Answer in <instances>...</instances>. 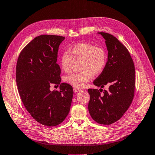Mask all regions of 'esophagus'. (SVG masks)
I'll use <instances>...</instances> for the list:
<instances>
[{
	"label": "esophagus",
	"instance_id": "obj_1",
	"mask_svg": "<svg viewBox=\"0 0 155 155\" xmlns=\"http://www.w3.org/2000/svg\"><path fill=\"white\" fill-rule=\"evenodd\" d=\"M73 90H74V93H78V92L80 91L81 90V89H79V88H77V87H74Z\"/></svg>",
	"mask_w": 155,
	"mask_h": 155
}]
</instances>
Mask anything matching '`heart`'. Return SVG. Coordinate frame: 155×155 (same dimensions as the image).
<instances>
[{
	"instance_id": "obj_1",
	"label": "heart",
	"mask_w": 155,
	"mask_h": 155,
	"mask_svg": "<svg viewBox=\"0 0 155 155\" xmlns=\"http://www.w3.org/2000/svg\"><path fill=\"white\" fill-rule=\"evenodd\" d=\"M107 58V51L104 47L83 42L74 44L68 51L62 53L60 64L64 72H70L74 62H80V71L66 76L64 81L75 87H83L92 76H98L104 71Z\"/></svg>"
}]
</instances>
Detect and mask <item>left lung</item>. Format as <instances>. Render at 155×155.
Returning <instances> with one entry per match:
<instances>
[{
    "instance_id": "8db88e82",
    "label": "left lung",
    "mask_w": 155,
    "mask_h": 155,
    "mask_svg": "<svg viewBox=\"0 0 155 155\" xmlns=\"http://www.w3.org/2000/svg\"><path fill=\"white\" fill-rule=\"evenodd\" d=\"M105 40L108 61L105 69L93 84L108 86V90L88 89V110L98 124L109 125L119 120L129 108L134 96L135 68L129 51L114 36L98 33ZM102 91H101V90Z\"/></svg>"
}]
</instances>
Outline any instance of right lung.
<instances>
[{
  "label": "right lung",
  "mask_w": 155,
  "mask_h": 155,
  "mask_svg": "<svg viewBox=\"0 0 155 155\" xmlns=\"http://www.w3.org/2000/svg\"><path fill=\"white\" fill-rule=\"evenodd\" d=\"M62 36L43 35L21 50L16 78L21 99L33 119L45 126H55L68 116L73 97L72 87L61 83L57 63ZM51 84H60V91L49 90Z\"/></svg>",
  "instance_id": "add662e5"
}]
</instances>
